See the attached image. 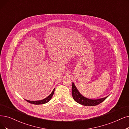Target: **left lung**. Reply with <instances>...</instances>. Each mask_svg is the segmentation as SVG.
Listing matches in <instances>:
<instances>
[{"mask_svg":"<svg viewBox=\"0 0 129 129\" xmlns=\"http://www.w3.org/2000/svg\"><path fill=\"white\" fill-rule=\"evenodd\" d=\"M72 95L74 100L80 104L85 106H96L105 101L108 96L98 100H90L82 96L77 90L74 83L72 84Z\"/></svg>","mask_w":129,"mask_h":129,"instance_id":"left-lung-1","label":"left lung"}]
</instances>
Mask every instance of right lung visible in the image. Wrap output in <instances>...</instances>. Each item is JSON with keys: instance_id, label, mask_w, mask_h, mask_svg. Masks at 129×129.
Masks as SVG:
<instances>
[{"instance_id": "1", "label": "right lung", "mask_w": 129, "mask_h": 129, "mask_svg": "<svg viewBox=\"0 0 129 129\" xmlns=\"http://www.w3.org/2000/svg\"><path fill=\"white\" fill-rule=\"evenodd\" d=\"M54 90L55 88L53 89V90L52 91V92H51V94L47 98H45V99L42 100H40V101H28V100H26L27 102L29 103H31L33 104H35V105H39V104H45L47 103V102H48L52 98V96L54 94Z\"/></svg>"}]
</instances>
